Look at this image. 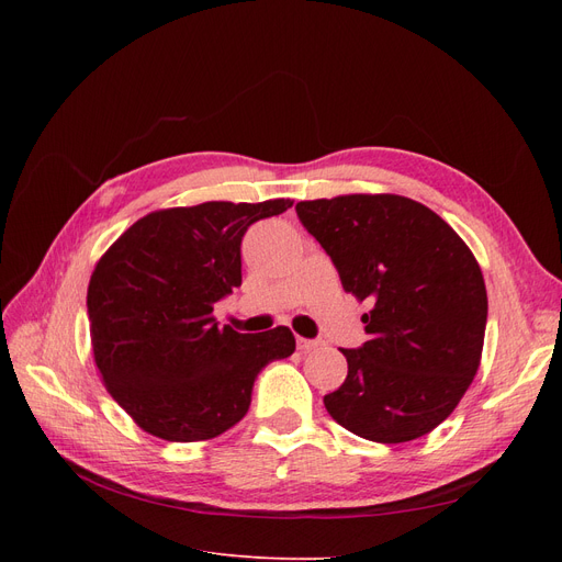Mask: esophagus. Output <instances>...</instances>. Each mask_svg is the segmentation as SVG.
<instances>
[{
  "label": "esophagus",
  "mask_w": 562,
  "mask_h": 562,
  "mask_svg": "<svg viewBox=\"0 0 562 562\" xmlns=\"http://www.w3.org/2000/svg\"><path fill=\"white\" fill-rule=\"evenodd\" d=\"M318 347V342L316 339H307V337H297V349L302 351V353H310L312 349H316Z\"/></svg>",
  "instance_id": "34e87169"
}]
</instances>
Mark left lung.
I'll return each mask as SVG.
<instances>
[{
  "instance_id": "left-lung-1",
  "label": "left lung",
  "mask_w": 562,
  "mask_h": 562,
  "mask_svg": "<svg viewBox=\"0 0 562 562\" xmlns=\"http://www.w3.org/2000/svg\"><path fill=\"white\" fill-rule=\"evenodd\" d=\"M347 293L370 302L368 342L342 349L347 380L323 396L342 427L375 443L436 429L481 366L487 293L481 267L431 209L398 194L300 201Z\"/></svg>"
}]
</instances>
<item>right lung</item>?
Wrapping results in <instances>:
<instances>
[{
  "label": "right lung",
  "mask_w": 562,
  "mask_h": 562,
  "mask_svg": "<svg viewBox=\"0 0 562 562\" xmlns=\"http://www.w3.org/2000/svg\"><path fill=\"white\" fill-rule=\"evenodd\" d=\"M293 206L206 201L140 217L100 258L87 310L95 366L140 429L171 443L209 440L241 422L260 370L295 337L220 328L215 302L241 285V239Z\"/></svg>",
  "instance_id": "1"
}]
</instances>
